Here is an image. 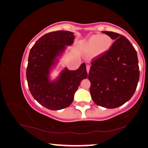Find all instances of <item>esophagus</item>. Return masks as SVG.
<instances>
[{
	"instance_id": "1",
	"label": "esophagus",
	"mask_w": 148,
	"mask_h": 148,
	"mask_svg": "<svg viewBox=\"0 0 148 148\" xmlns=\"http://www.w3.org/2000/svg\"><path fill=\"white\" fill-rule=\"evenodd\" d=\"M90 65H87V66H86V70H87V72H89V70H90Z\"/></svg>"
}]
</instances>
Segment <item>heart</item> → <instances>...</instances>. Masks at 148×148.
I'll use <instances>...</instances> for the list:
<instances>
[{
    "instance_id": "1",
    "label": "heart",
    "mask_w": 148,
    "mask_h": 148,
    "mask_svg": "<svg viewBox=\"0 0 148 148\" xmlns=\"http://www.w3.org/2000/svg\"><path fill=\"white\" fill-rule=\"evenodd\" d=\"M113 43V39L111 37L104 35H95L88 39L85 46L89 51L96 49L97 55H101L109 50Z\"/></svg>"
}]
</instances>
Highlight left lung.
Instances as JSON below:
<instances>
[{
	"label": "left lung",
	"mask_w": 148,
	"mask_h": 148,
	"mask_svg": "<svg viewBox=\"0 0 148 148\" xmlns=\"http://www.w3.org/2000/svg\"><path fill=\"white\" fill-rule=\"evenodd\" d=\"M115 41L109 51L94 58L88 73L90 92L97 105L120 107L134 95L139 79L136 50L123 35L103 32Z\"/></svg>",
	"instance_id": "1"
}]
</instances>
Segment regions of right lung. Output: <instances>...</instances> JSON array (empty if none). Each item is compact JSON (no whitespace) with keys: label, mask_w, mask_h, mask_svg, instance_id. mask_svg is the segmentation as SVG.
<instances>
[{"label":"right lung","mask_w":148,"mask_h":148,"mask_svg":"<svg viewBox=\"0 0 148 148\" xmlns=\"http://www.w3.org/2000/svg\"><path fill=\"white\" fill-rule=\"evenodd\" d=\"M74 33L57 31L43 35L31 49L26 76L31 94L39 104L50 110H60L71 105L80 82L88 76L86 64L76 70L65 68L58 80L50 82L48 75L56 58L74 42Z\"/></svg>","instance_id":"right-lung-1"}]
</instances>
